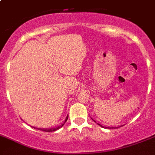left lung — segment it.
I'll list each match as a JSON object with an SVG mask.
<instances>
[{
    "label": "left lung",
    "instance_id": "obj_1",
    "mask_svg": "<svg viewBox=\"0 0 155 155\" xmlns=\"http://www.w3.org/2000/svg\"><path fill=\"white\" fill-rule=\"evenodd\" d=\"M94 122H95V121H94ZM97 125H99V126H101V127H103V128H105V129H117V128H118V127H113V126H111V127H109V126H107V127H106V126H105V127H104V126H102L101 125L98 124V123H97Z\"/></svg>",
    "mask_w": 155,
    "mask_h": 155
}]
</instances>
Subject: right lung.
<instances>
[{
  "label": "right lung",
  "instance_id": "add662e5",
  "mask_svg": "<svg viewBox=\"0 0 155 155\" xmlns=\"http://www.w3.org/2000/svg\"><path fill=\"white\" fill-rule=\"evenodd\" d=\"M68 115H67V117H66V118H65V120H64V123H63V124H61V126H57V127H53V128H49V129H45V128H44V129H40V128H37V127H33V126H32V127L33 128H34V129H37V130H42V131H44V132H53V131H56V130H59V129H60V128L61 127H62L63 126V125L64 124V123H65V122H66L67 120H68Z\"/></svg>",
  "mask_w": 155,
  "mask_h": 155
}]
</instances>
